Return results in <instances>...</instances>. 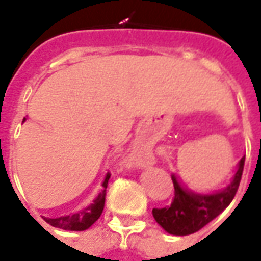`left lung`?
Masks as SVG:
<instances>
[{"label":"left lung","mask_w":261,"mask_h":261,"mask_svg":"<svg viewBox=\"0 0 261 261\" xmlns=\"http://www.w3.org/2000/svg\"><path fill=\"white\" fill-rule=\"evenodd\" d=\"M243 166H245V158L241 159L230 185L215 194H197L189 192L177 183L175 176H172L175 186V197L170 205L164 208H153V218L168 233L172 235H192L197 230H200L208 222L217 218L233 200L239 189Z\"/></svg>","instance_id":"left-lung-1"}]
</instances>
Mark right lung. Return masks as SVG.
I'll return each mask as SVG.
<instances>
[{"label": "right lung", "mask_w": 261, "mask_h": 261, "mask_svg": "<svg viewBox=\"0 0 261 261\" xmlns=\"http://www.w3.org/2000/svg\"><path fill=\"white\" fill-rule=\"evenodd\" d=\"M109 177L110 173L106 175L105 181L102 183V192L99 193V196L93 200L91 205H88L84 210H81L80 213L60 217V218H44V221L50 224L51 226L60 228L65 230H85L89 226L96 222L99 217L102 215L103 207H105V197H106V187H108Z\"/></svg>", "instance_id": "obj_1"}]
</instances>
